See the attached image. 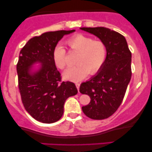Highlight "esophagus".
Instances as JSON below:
<instances>
[{
	"label": "esophagus",
	"instance_id": "obj_1",
	"mask_svg": "<svg viewBox=\"0 0 152 152\" xmlns=\"http://www.w3.org/2000/svg\"><path fill=\"white\" fill-rule=\"evenodd\" d=\"M75 84H76V88H77V89H78V91H79L80 83H78V82H76V83H75Z\"/></svg>",
	"mask_w": 152,
	"mask_h": 152
}]
</instances>
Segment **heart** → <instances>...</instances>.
<instances>
[{
	"label": "heart",
	"mask_w": 152,
	"mask_h": 152,
	"mask_svg": "<svg viewBox=\"0 0 152 152\" xmlns=\"http://www.w3.org/2000/svg\"><path fill=\"white\" fill-rule=\"evenodd\" d=\"M66 43L71 51L78 53L76 57L77 64L64 73V78L66 79L74 81H81L88 74H96L104 65L107 48L102 40L77 34L66 40ZM53 59L58 69H66L69 66L66 50L61 46L55 47L53 51Z\"/></svg>",
	"instance_id": "b5f03b06"
}]
</instances>
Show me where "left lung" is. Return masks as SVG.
Listing matches in <instances>:
<instances>
[{
	"label": "left lung",
	"instance_id": "1",
	"mask_svg": "<svg viewBox=\"0 0 152 152\" xmlns=\"http://www.w3.org/2000/svg\"><path fill=\"white\" fill-rule=\"evenodd\" d=\"M95 35L105 43L107 54L100 71L82 83L79 91L88 94L91 102L82 106L88 118L102 120L113 115L119 107L132 77V53L126 38L119 33L104 27L80 28Z\"/></svg>",
	"mask_w": 152,
	"mask_h": 152
}]
</instances>
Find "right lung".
Returning <instances> with one entry per match:
<instances>
[{
	"label": "right lung",
	"mask_w": 152,
	"mask_h": 152,
	"mask_svg": "<svg viewBox=\"0 0 152 152\" xmlns=\"http://www.w3.org/2000/svg\"><path fill=\"white\" fill-rule=\"evenodd\" d=\"M75 30L46 32L31 38L20 50L16 69L22 103L29 114L37 121L51 124L64 114L69 97L78 93L73 82L62 81L53 59V51L64 35ZM42 63L41 69L31 72V66Z\"/></svg>",
	"instance_id": "obj_1"
}]
</instances>
